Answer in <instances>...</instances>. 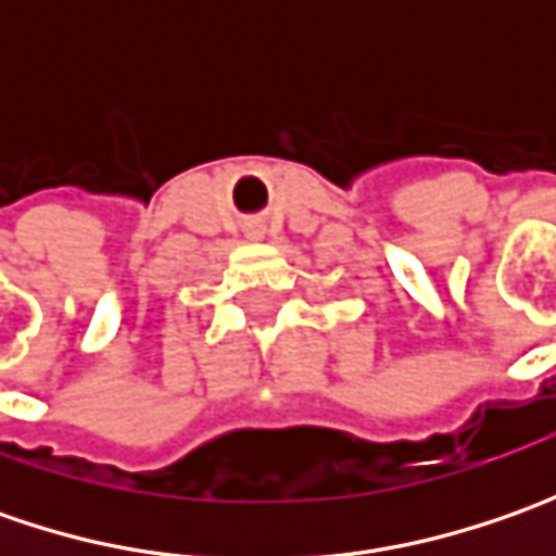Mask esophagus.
Returning a JSON list of instances; mask_svg holds the SVG:
<instances>
[{"mask_svg": "<svg viewBox=\"0 0 556 556\" xmlns=\"http://www.w3.org/2000/svg\"><path fill=\"white\" fill-rule=\"evenodd\" d=\"M250 238H263V231H253V235H250Z\"/></svg>", "mask_w": 556, "mask_h": 556, "instance_id": "esophagus-1", "label": "esophagus"}]
</instances>
